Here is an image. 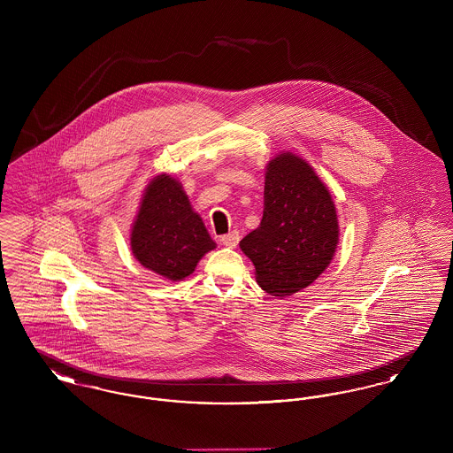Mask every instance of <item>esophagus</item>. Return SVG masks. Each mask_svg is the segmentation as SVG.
<instances>
[{"instance_id": "obj_1", "label": "esophagus", "mask_w": 453, "mask_h": 453, "mask_svg": "<svg viewBox=\"0 0 453 453\" xmlns=\"http://www.w3.org/2000/svg\"><path fill=\"white\" fill-rule=\"evenodd\" d=\"M220 242L224 246H227V248H236L237 242H239V233L233 231L229 234H224V236L220 237Z\"/></svg>"}]
</instances>
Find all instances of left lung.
Segmentation results:
<instances>
[{"instance_id":"8db88e82","label":"left lung","mask_w":453,"mask_h":453,"mask_svg":"<svg viewBox=\"0 0 453 453\" xmlns=\"http://www.w3.org/2000/svg\"><path fill=\"white\" fill-rule=\"evenodd\" d=\"M336 244L338 217L323 181L301 157L279 154L266 168L259 227L239 242L259 287L275 297L299 292L323 273Z\"/></svg>"}]
</instances>
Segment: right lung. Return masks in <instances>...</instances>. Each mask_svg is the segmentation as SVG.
Instances as JSON below:
<instances>
[{
  "label": "right lung",
  "mask_w": 453,
  "mask_h": 453,
  "mask_svg": "<svg viewBox=\"0 0 453 453\" xmlns=\"http://www.w3.org/2000/svg\"><path fill=\"white\" fill-rule=\"evenodd\" d=\"M137 261L165 277L180 281L194 273L198 259L216 248L203 222L192 211L181 185L168 174L151 181L130 234Z\"/></svg>",
  "instance_id": "right-lung-1"
}]
</instances>
